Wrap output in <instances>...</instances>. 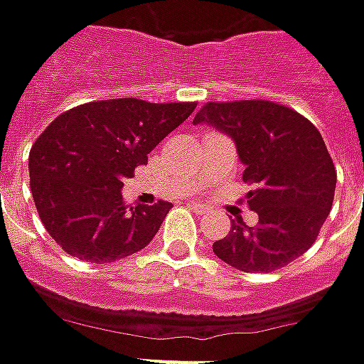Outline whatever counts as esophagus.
Masks as SVG:
<instances>
[{
  "instance_id": "1",
  "label": "esophagus",
  "mask_w": 364,
  "mask_h": 364,
  "mask_svg": "<svg viewBox=\"0 0 364 364\" xmlns=\"http://www.w3.org/2000/svg\"><path fill=\"white\" fill-rule=\"evenodd\" d=\"M189 207L193 209L195 213H199V215H205V213H209V211H211V207L203 205V203H189Z\"/></svg>"
}]
</instances>
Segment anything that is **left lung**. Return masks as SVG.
I'll use <instances>...</instances> for the list:
<instances>
[{
  "label": "left lung",
  "instance_id": "1",
  "mask_svg": "<svg viewBox=\"0 0 364 364\" xmlns=\"http://www.w3.org/2000/svg\"><path fill=\"white\" fill-rule=\"evenodd\" d=\"M193 124L225 132L245 165V195L256 225L242 218L213 244V254L242 272H274L302 256L328 218L336 169L318 129L292 108L269 100L207 102Z\"/></svg>",
  "mask_w": 364,
  "mask_h": 364
}]
</instances>
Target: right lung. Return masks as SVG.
<instances>
[{
  "mask_svg": "<svg viewBox=\"0 0 364 364\" xmlns=\"http://www.w3.org/2000/svg\"><path fill=\"white\" fill-rule=\"evenodd\" d=\"M195 110V102L96 100L62 112L30 151V187L46 232L66 254L108 264L151 244L169 201L127 207L124 179Z\"/></svg>",
  "mask_w": 364,
  "mask_h": 364,
  "instance_id": "obj_1",
  "label": "right lung"
}]
</instances>
